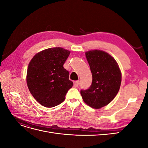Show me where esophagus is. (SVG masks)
<instances>
[{
  "mask_svg": "<svg viewBox=\"0 0 148 148\" xmlns=\"http://www.w3.org/2000/svg\"><path fill=\"white\" fill-rule=\"evenodd\" d=\"M79 84V81H75L73 82V85H74V87L77 88L78 86V85Z\"/></svg>",
  "mask_w": 148,
  "mask_h": 148,
  "instance_id": "esophagus-1",
  "label": "esophagus"
}]
</instances>
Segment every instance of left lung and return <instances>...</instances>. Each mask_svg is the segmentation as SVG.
<instances>
[{"mask_svg":"<svg viewBox=\"0 0 148 148\" xmlns=\"http://www.w3.org/2000/svg\"><path fill=\"white\" fill-rule=\"evenodd\" d=\"M92 80L87 89L80 93L84 102L95 109L109 104L118 93L122 75L117 62L108 53L99 50L86 52Z\"/></svg>","mask_w":148,"mask_h":148,"instance_id":"8db88e82","label":"left lung"}]
</instances>
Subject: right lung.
<instances>
[{"label": "right lung", "mask_w": 148, "mask_h": 148, "mask_svg": "<svg viewBox=\"0 0 148 148\" xmlns=\"http://www.w3.org/2000/svg\"><path fill=\"white\" fill-rule=\"evenodd\" d=\"M62 47L49 48L36 54L30 61L26 81L34 99L46 107L59 105L73 83L64 64L70 55Z\"/></svg>", "instance_id": "obj_1"}]
</instances>
